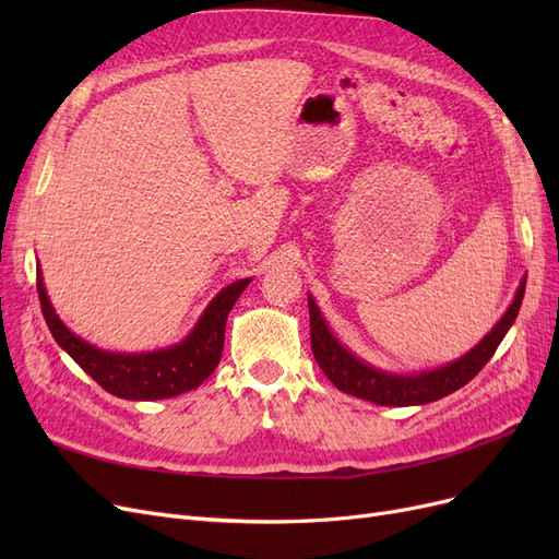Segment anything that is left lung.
<instances>
[{"label": "left lung", "mask_w": 559, "mask_h": 559, "mask_svg": "<svg viewBox=\"0 0 559 559\" xmlns=\"http://www.w3.org/2000/svg\"><path fill=\"white\" fill-rule=\"evenodd\" d=\"M524 284H527V280L522 277L509 310L503 312V317L492 326V331H489L476 347H471L460 359L438 368L419 370V373H392V370H382L359 359L357 354L347 349L333 335L326 319L321 317L314 298L308 294L312 354L319 368L324 370V376L345 394L370 401L376 405H399V408H403V405H425L456 392V389L464 386L468 380L476 378L480 373V368L492 359V354L497 352L503 335L509 333L520 312Z\"/></svg>", "instance_id": "obj_1"}]
</instances>
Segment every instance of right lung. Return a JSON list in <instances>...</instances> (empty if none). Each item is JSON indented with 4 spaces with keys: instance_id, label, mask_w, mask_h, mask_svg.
<instances>
[{
    "instance_id": "add662e5",
    "label": "right lung",
    "mask_w": 559,
    "mask_h": 559,
    "mask_svg": "<svg viewBox=\"0 0 559 559\" xmlns=\"http://www.w3.org/2000/svg\"><path fill=\"white\" fill-rule=\"evenodd\" d=\"M249 282L251 280L245 277L224 286L210 300V306L202 310L189 335L177 345L154 352L123 354L95 347L67 329L46 294L41 267H37V292L41 300V312L56 343L99 386L126 401L170 399L191 392V389L205 382L212 376V370L218 366V359H222L228 312L233 310L235 300L247 289Z\"/></svg>"
}]
</instances>
